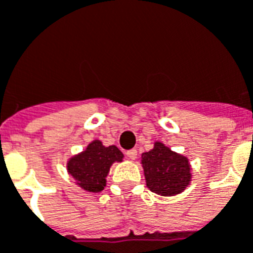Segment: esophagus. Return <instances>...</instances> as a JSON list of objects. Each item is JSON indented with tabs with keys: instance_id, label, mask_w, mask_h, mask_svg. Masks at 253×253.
Listing matches in <instances>:
<instances>
[{
	"instance_id": "esophagus-1",
	"label": "esophagus",
	"mask_w": 253,
	"mask_h": 253,
	"mask_svg": "<svg viewBox=\"0 0 253 253\" xmlns=\"http://www.w3.org/2000/svg\"><path fill=\"white\" fill-rule=\"evenodd\" d=\"M137 150L135 149H131V150H127L126 152V156L128 157L130 160H135L137 159Z\"/></svg>"
}]
</instances>
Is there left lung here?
<instances>
[{
    "label": "left lung",
    "instance_id": "obj_1",
    "mask_svg": "<svg viewBox=\"0 0 253 253\" xmlns=\"http://www.w3.org/2000/svg\"><path fill=\"white\" fill-rule=\"evenodd\" d=\"M141 164L146 186L157 195H177L190 186L192 173L188 159L163 142H154L152 150L142 153Z\"/></svg>",
    "mask_w": 253,
    "mask_h": 253
}]
</instances>
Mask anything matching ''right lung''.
I'll return each mask as SVG.
<instances>
[{
	"label": "right lung",
	"instance_id": "right-lung-1",
	"mask_svg": "<svg viewBox=\"0 0 253 253\" xmlns=\"http://www.w3.org/2000/svg\"><path fill=\"white\" fill-rule=\"evenodd\" d=\"M122 161L123 153L115 145L104 146L101 141L94 139L67 161L66 168L78 187L88 192H100L104 190L111 165Z\"/></svg>",
	"mask_w": 253,
	"mask_h": 253
}]
</instances>
